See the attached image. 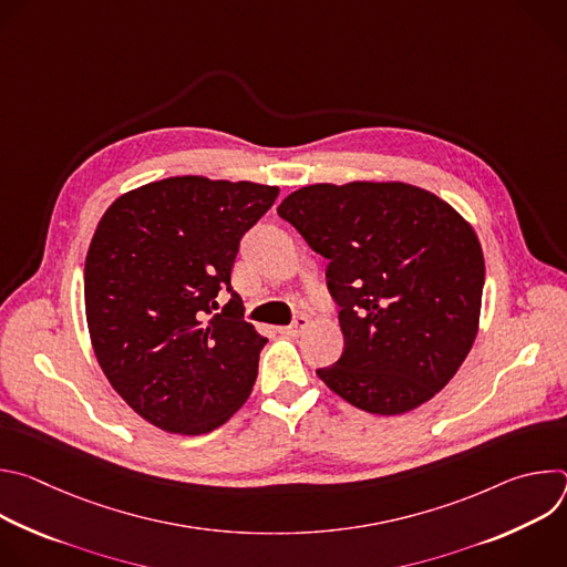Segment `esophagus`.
Instances as JSON below:
<instances>
[{"mask_svg":"<svg viewBox=\"0 0 567 567\" xmlns=\"http://www.w3.org/2000/svg\"><path fill=\"white\" fill-rule=\"evenodd\" d=\"M307 326H309V318L300 313V316H296V318H293V322H291L289 328H285V332H287V334H291V337H298V334H302V332L307 330Z\"/></svg>","mask_w":567,"mask_h":567,"instance_id":"34e87169","label":"esophagus"}]
</instances>
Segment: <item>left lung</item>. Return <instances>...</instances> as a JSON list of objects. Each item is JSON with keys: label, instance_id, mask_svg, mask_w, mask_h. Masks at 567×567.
Returning <instances> with one entry per match:
<instances>
[{"label": "left lung", "instance_id": "1", "mask_svg": "<svg viewBox=\"0 0 567 567\" xmlns=\"http://www.w3.org/2000/svg\"><path fill=\"white\" fill-rule=\"evenodd\" d=\"M328 258L343 354L316 374L352 406L409 413L466 359L480 320L484 258L471 224L401 182L305 186L278 206Z\"/></svg>", "mask_w": 567, "mask_h": 567}]
</instances>
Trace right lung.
<instances>
[{
	"mask_svg": "<svg viewBox=\"0 0 567 567\" xmlns=\"http://www.w3.org/2000/svg\"><path fill=\"white\" fill-rule=\"evenodd\" d=\"M278 193L186 175L130 190L101 217L85 260L92 346L112 388L156 429L204 435L249 399L267 339L245 320L230 271Z\"/></svg>",
	"mask_w": 567,
	"mask_h": 567,
	"instance_id": "obj_1",
	"label": "right lung"
}]
</instances>
